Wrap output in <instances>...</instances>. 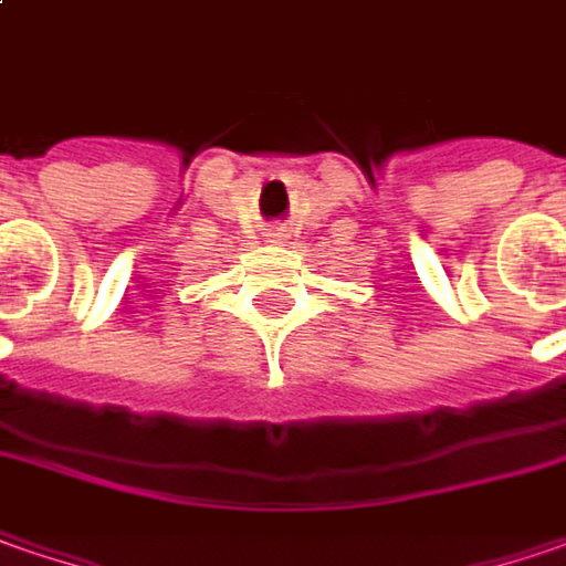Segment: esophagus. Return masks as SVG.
<instances>
[{
  "label": "esophagus",
  "instance_id": "esophagus-1",
  "mask_svg": "<svg viewBox=\"0 0 566 566\" xmlns=\"http://www.w3.org/2000/svg\"><path fill=\"white\" fill-rule=\"evenodd\" d=\"M265 237H269V243H282L284 237H287V231H284V228H272Z\"/></svg>",
  "mask_w": 566,
  "mask_h": 566
}]
</instances>
